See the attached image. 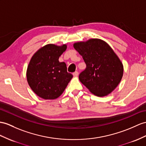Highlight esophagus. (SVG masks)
<instances>
[{"instance_id":"esophagus-1","label":"esophagus","mask_w":146,"mask_h":146,"mask_svg":"<svg viewBox=\"0 0 146 146\" xmlns=\"http://www.w3.org/2000/svg\"><path fill=\"white\" fill-rule=\"evenodd\" d=\"M78 74H79V72H78L77 71H76V72H74L73 73V76H74V77H76V76H78Z\"/></svg>"}]
</instances>
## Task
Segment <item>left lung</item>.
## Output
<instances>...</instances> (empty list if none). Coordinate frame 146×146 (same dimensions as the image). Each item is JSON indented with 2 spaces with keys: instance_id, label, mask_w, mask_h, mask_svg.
Listing matches in <instances>:
<instances>
[{
  "instance_id": "obj_1",
  "label": "left lung",
  "mask_w": 146,
  "mask_h": 146,
  "mask_svg": "<svg viewBox=\"0 0 146 146\" xmlns=\"http://www.w3.org/2000/svg\"><path fill=\"white\" fill-rule=\"evenodd\" d=\"M74 47L86 64L79 76L81 83L98 97L114 90L122 79L123 66L111 48L100 39L78 42Z\"/></svg>"
}]
</instances>
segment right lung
Masks as SVG:
<instances>
[{
  "instance_id": "obj_1",
  "label": "right lung",
  "mask_w": 146,
  "mask_h": 146,
  "mask_svg": "<svg viewBox=\"0 0 146 146\" xmlns=\"http://www.w3.org/2000/svg\"><path fill=\"white\" fill-rule=\"evenodd\" d=\"M67 46L47 44L35 53L28 64L27 77L33 91L45 100L59 97L73 76L67 71L65 62L59 61Z\"/></svg>"
}]
</instances>
